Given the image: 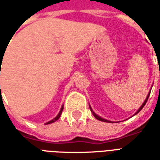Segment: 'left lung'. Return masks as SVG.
<instances>
[{
  "mask_svg": "<svg viewBox=\"0 0 160 160\" xmlns=\"http://www.w3.org/2000/svg\"><path fill=\"white\" fill-rule=\"evenodd\" d=\"M159 74H160V69H159ZM149 95H150V93L148 94V97H147V98H146V100L144 101V103H143V104L141 105V108H140V109L138 110V111H137V112H136V113H135V114H137V113H139V112H140V111H141V109L144 107V105H145V104H146V103H147V101H148V98H149ZM90 110L92 111V108H91V107H90ZM92 114H93V116H94V117H95V118H96V119H98V120L102 121V122H110V121L105 120V119H104V118H100V117H98V115H96V114H95V113H94L93 111H92Z\"/></svg>",
  "mask_w": 160,
  "mask_h": 160,
  "instance_id": "1",
  "label": "left lung"
}]
</instances>
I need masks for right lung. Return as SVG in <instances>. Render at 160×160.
Listing matches in <instances>:
<instances>
[{"instance_id": "add662e5", "label": "right lung", "mask_w": 160, "mask_h": 160, "mask_svg": "<svg viewBox=\"0 0 160 160\" xmlns=\"http://www.w3.org/2000/svg\"><path fill=\"white\" fill-rule=\"evenodd\" d=\"M0 89H1V86H0ZM62 110H63V107H62V109H61V111H60V112H59V114L57 115V117H56V118H54L53 120H51V121H49V122H47V124L52 123V122H56V120H58V119H59V118H60V117H61V114H62Z\"/></svg>"}]
</instances>
